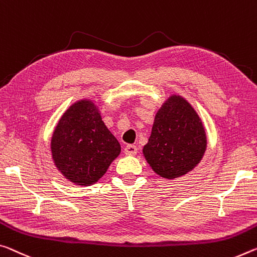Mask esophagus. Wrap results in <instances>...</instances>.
<instances>
[{
    "mask_svg": "<svg viewBox=\"0 0 257 257\" xmlns=\"http://www.w3.org/2000/svg\"><path fill=\"white\" fill-rule=\"evenodd\" d=\"M124 153L128 154V156H135L137 153V146L136 145H133V144H129L124 148Z\"/></svg>",
    "mask_w": 257,
    "mask_h": 257,
    "instance_id": "1",
    "label": "esophagus"
}]
</instances>
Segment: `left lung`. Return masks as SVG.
Here are the masks:
<instances>
[{
    "instance_id": "1",
    "label": "left lung",
    "mask_w": 257,
    "mask_h": 257,
    "mask_svg": "<svg viewBox=\"0 0 257 257\" xmlns=\"http://www.w3.org/2000/svg\"><path fill=\"white\" fill-rule=\"evenodd\" d=\"M207 145L206 133L193 107L172 96L159 112L143 153L150 166L165 178H176L199 164Z\"/></svg>"
}]
</instances>
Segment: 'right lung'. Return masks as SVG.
<instances>
[{"mask_svg": "<svg viewBox=\"0 0 257 257\" xmlns=\"http://www.w3.org/2000/svg\"><path fill=\"white\" fill-rule=\"evenodd\" d=\"M52 158L65 177L89 185L106 173L121 146L90 100L77 101L59 120L51 140Z\"/></svg>", "mask_w": 257, "mask_h": 257, "instance_id": "obj_1", "label": "right lung"}]
</instances>
